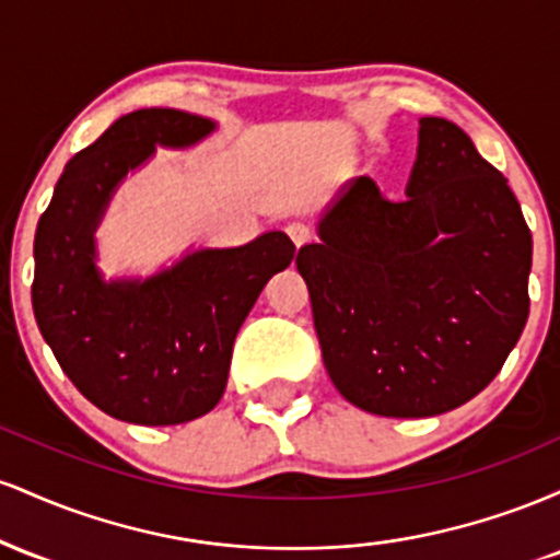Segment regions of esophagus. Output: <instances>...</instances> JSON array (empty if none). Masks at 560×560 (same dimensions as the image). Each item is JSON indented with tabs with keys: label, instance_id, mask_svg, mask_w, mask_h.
<instances>
[{
	"label": "esophagus",
	"instance_id": "obj_1",
	"mask_svg": "<svg viewBox=\"0 0 560 560\" xmlns=\"http://www.w3.org/2000/svg\"><path fill=\"white\" fill-rule=\"evenodd\" d=\"M284 231L289 234V240L294 242V247H302V244L311 240V229H307L302 221H289Z\"/></svg>",
	"mask_w": 560,
	"mask_h": 560
}]
</instances>
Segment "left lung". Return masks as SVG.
I'll list each match as a JSON object with an SVG mask.
<instances>
[{
  "label": "left lung",
  "instance_id": "1",
  "mask_svg": "<svg viewBox=\"0 0 560 560\" xmlns=\"http://www.w3.org/2000/svg\"><path fill=\"white\" fill-rule=\"evenodd\" d=\"M298 253L320 355L345 400L427 419L479 395L529 316L522 205L464 128L421 118L402 199L345 184Z\"/></svg>",
  "mask_w": 560,
  "mask_h": 560
}]
</instances>
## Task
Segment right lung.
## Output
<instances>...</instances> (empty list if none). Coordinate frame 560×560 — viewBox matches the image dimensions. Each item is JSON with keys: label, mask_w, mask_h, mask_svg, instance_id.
Here are the masks:
<instances>
[{"label": "right lung", "mask_w": 560, "mask_h": 560, "mask_svg": "<svg viewBox=\"0 0 560 560\" xmlns=\"http://www.w3.org/2000/svg\"><path fill=\"white\" fill-rule=\"evenodd\" d=\"M215 124L147 107L128 113L62 171L34 240V316L70 382L113 419L171 427L223 397L240 326L294 258L284 231L229 249H197L150 279H102L94 231L126 173L184 150Z\"/></svg>", "instance_id": "1"}]
</instances>
